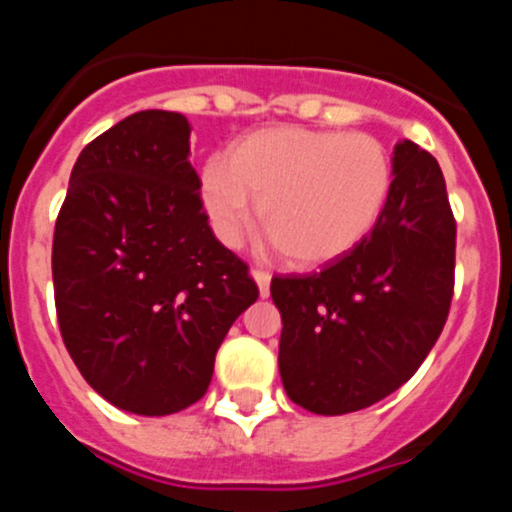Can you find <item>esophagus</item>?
<instances>
[{"label":"esophagus","instance_id":"esophagus-1","mask_svg":"<svg viewBox=\"0 0 512 512\" xmlns=\"http://www.w3.org/2000/svg\"><path fill=\"white\" fill-rule=\"evenodd\" d=\"M253 279H256V284H259L261 297H269V284H271L269 271L261 269V266H256V269H253Z\"/></svg>","mask_w":512,"mask_h":512}]
</instances>
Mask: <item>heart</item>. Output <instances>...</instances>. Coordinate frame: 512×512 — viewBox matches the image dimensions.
I'll return each mask as SVG.
<instances>
[{
	"mask_svg": "<svg viewBox=\"0 0 512 512\" xmlns=\"http://www.w3.org/2000/svg\"><path fill=\"white\" fill-rule=\"evenodd\" d=\"M200 189L223 243L243 241L253 197L261 228L284 259L320 266L354 251L379 223L392 161L372 135L266 128L243 138L228 161H207Z\"/></svg>",
	"mask_w": 512,
	"mask_h": 512,
	"instance_id": "obj_1",
	"label": "heart"
}]
</instances>
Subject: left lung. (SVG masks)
<instances>
[{
  "label": "left lung",
  "mask_w": 512,
  "mask_h": 512,
  "mask_svg": "<svg viewBox=\"0 0 512 512\" xmlns=\"http://www.w3.org/2000/svg\"><path fill=\"white\" fill-rule=\"evenodd\" d=\"M364 241L315 274L271 279L282 312L279 374L318 415L364 410L408 382L441 336L454 297L456 220L441 166L410 140Z\"/></svg>",
  "instance_id": "1"
}]
</instances>
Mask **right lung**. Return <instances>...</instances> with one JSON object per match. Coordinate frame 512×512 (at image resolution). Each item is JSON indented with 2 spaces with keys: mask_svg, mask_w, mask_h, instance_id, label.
<instances>
[{
  "mask_svg": "<svg viewBox=\"0 0 512 512\" xmlns=\"http://www.w3.org/2000/svg\"><path fill=\"white\" fill-rule=\"evenodd\" d=\"M189 133L166 110L112 125L76 158L53 230L63 343L89 387L135 415L200 400L230 325L259 300L207 225Z\"/></svg>",
  "mask_w": 512,
  "mask_h": 512,
  "instance_id": "1",
  "label": "right lung"
}]
</instances>
